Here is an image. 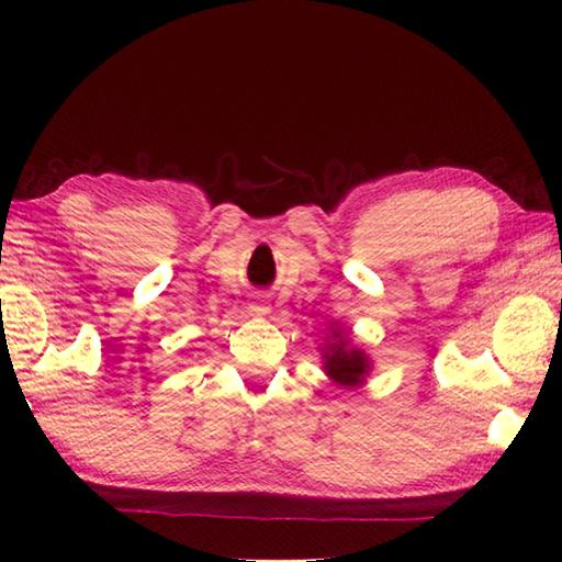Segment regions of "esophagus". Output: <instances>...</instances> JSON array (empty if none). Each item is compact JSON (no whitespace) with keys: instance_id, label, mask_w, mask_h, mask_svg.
<instances>
[{"instance_id":"obj_1","label":"esophagus","mask_w":562,"mask_h":562,"mask_svg":"<svg viewBox=\"0 0 562 562\" xmlns=\"http://www.w3.org/2000/svg\"><path fill=\"white\" fill-rule=\"evenodd\" d=\"M250 312H252V315H258V317L268 315V312H270V300L265 297V294H255V297H250Z\"/></svg>"}]
</instances>
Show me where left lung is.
<instances>
[{
    "label": "left lung",
    "mask_w": 562,
    "mask_h": 562,
    "mask_svg": "<svg viewBox=\"0 0 562 562\" xmlns=\"http://www.w3.org/2000/svg\"><path fill=\"white\" fill-rule=\"evenodd\" d=\"M322 351V369L325 374L341 389H355L367 382V376L372 374V357L367 355L364 347H357L351 339V331L331 322L329 337L325 345L319 347Z\"/></svg>",
    "instance_id": "left-lung-1"
}]
</instances>
